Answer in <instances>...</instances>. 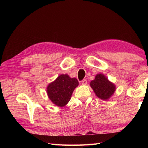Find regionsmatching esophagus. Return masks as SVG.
Instances as JSON below:
<instances>
[{
  "label": "esophagus",
  "mask_w": 148,
  "mask_h": 148,
  "mask_svg": "<svg viewBox=\"0 0 148 148\" xmlns=\"http://www.w3.org/2000/svg\"><path fill=\"white\" fill-rule=\"evenodd\" d=\"M87 80L86 79H83L82 80V81H81V84L82 85H87Z\"/></svg>",
  "instance_id": "34e87169"
}]
</instances>
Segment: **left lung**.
Listing matches in <instances>:
<instances>
[{
  "mask_svg": "<svg viewBox=\"0 0 148 148\" xmlns=\"http://www.w3.org/2000/svg\"><path fill=\"white\" fill-rule=\"evenodd\" d=\"M90 86L95 95L102 100L109 99L116 91V86L110 82L103 74H98L95 79L90 82Z\"/></svg>",
  "mask_w": 148,
  "mask_h": 148,
  "instance_id": "8db88e82",
  "label": "left lung"
}]
</instances>
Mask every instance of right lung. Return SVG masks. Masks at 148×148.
I'll return each instance as SVG.
<instances>
[{"label": "right lung", "instance_id": "add662e5", "mask_svg": "<svg viewBox=\"0 0 148 148\" xmlns=\"http://www.w3.org/2000/svg\"><path fill=\"white\" fill-rule=\"evenodd\" d=\"M78 81L68 74H61L47 87L49 99L54 104L63 107L69 102L74 89L78 86Z\"/></svg>", "mask_w": 148, "mask_h": 148}]
</instances>
